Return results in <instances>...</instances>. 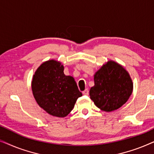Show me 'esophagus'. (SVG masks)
Segmentation results:
<instances>
[{"label":"esophagus","instance_id":"1","mask_svg":"<svg viewBox=\"0 0 154 154\" xmlns=\"http://www.w3.org/2000/svg\"><path fill=\"white\" fill-rule=\"evenodd\" d=\"M83 94H84V95H88V94H89V90H88V89H85L83 92Z\"/></svg>","mask_w":154,"mask_h":154}]
</instances>
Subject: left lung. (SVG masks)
<instances>
[{"label": "left lung", "mask_w": 154, "mask_h": 154, "mask_svg": "<svg viewBox=\"0 0 154 154\" xmlns=\"http://www.w3.org/2000/svg\"><path fill=\"white\" fill-rule=\"evenodd\" d=\"M94 85L90 90V99L102 111L111 112L126 103L132 94L133 83L121 65L109 61L94 75Z\"/></svg>", "instance_id": "1"}]
</instances>
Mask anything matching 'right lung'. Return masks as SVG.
Here are the masks:
<instances>
[{"mask_svg":"<svg viewBox=\"0 0 154 154\" xmlns=\"http://www.w3.org/2000/svg\"><path fill=\"white\" fill-rule=\"evenodd\" d=\"M35 101L53 116L63 118L71 112L77 99L82 96L74 79L64 73V66L51 60L35 71L31 82Z\"/></svg>","mask_w":154,"mask_h":154,"instance_id":"add662e5","label":"right lung"}]
</instances>
